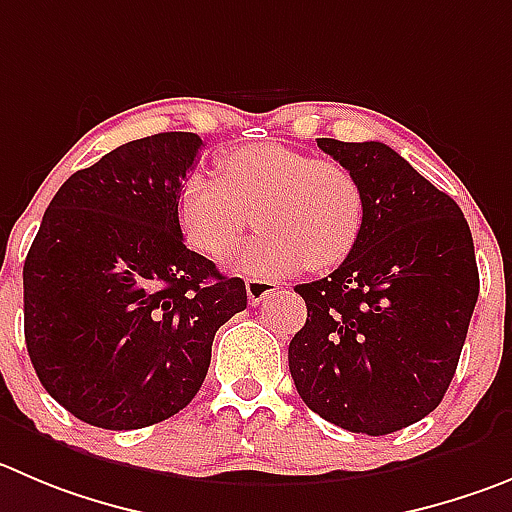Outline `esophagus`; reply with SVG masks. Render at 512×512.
I'll use <instances>...</instances> for the list:
<instances>
[{
  "label": "esophagus",
  "mask_w": 512,
  "mask_h": 512,
  "mask_svg": "<svg viewBox=\"0 0 512 512\" xmlns=\"http://www.w3.org/2000/svg\"><path fill=\"white\" fill-rule=\"evenodd\" d=\"M247 288V298H250V303H262V300L267 298V295H272L275 290H278V283H272V280H260V278H250L245 283Z\"/></svg>",
  "instance_id": "esophagus-1"
}]
</instances>
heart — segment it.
Returning a JSON list of instances; mask_svg holds the SVG:
<instances>
[{
    "label": "heart",
    "mask_w": 512,
    "mask_h": 512,
    "mask_svg": "<svg viewBox=\"0 0 512 512\" xmlns=\"http://www.w3.org/2000/svg\"><path fill=\"white\" fill-rule=\"evenodd\" d=\"M219 174H191L179 189L186 240L207 257L227 255L252 222L262 227L237 257L257 278L331 270L356 247L364 189L338 161L285 143H252L219 161Z\"/></svg>",
    "instance_id": "b5f03b06"
}]
</instances>
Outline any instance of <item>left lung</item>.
<instances>
[{
	"label": "left lung",
	"instance_id": "8db88e82",
	"mask_svg": "<svg viewBox=\"0 0 512 512\" xmlns=\"http://www.w3.org/2000/svg\"><path fill=\"white\" fill-rule=\"evenodd\" d=\"M364 189V227L288 348L300 399L348 432L391 434L439 407L480 293L462 209L379 141L318 138Z\"/></svg>",
	"mask_w": 512,
	"mask_h": 512
}]
</instances>
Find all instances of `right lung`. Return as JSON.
Here are the masks:
<instances>
[{"label": "right lung", "mask_w": 512, "mask_h": 512, "mask_svg": "<svg viewBox=\"0 0 512 512\" xmlns=\"http://www.w3.org/2000/svg\"><path fill=\"white\" fill-rule=\"evenodd\" d=\"M202 138L123 143L57 189L27 252L25 341L47 394L103 429L174 417L202 389L240 278L184 245L179 189Z\"/></svg>", "instance_id": "1"}]
</instances>
